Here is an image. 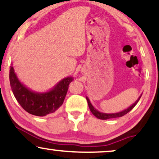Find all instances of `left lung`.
Wrapping results in <instances>:
<instances>
[{
    "label": "left lung",
    "instance_id": "8db88e82",
    "mask_svg": "<svg viewBox=\"0 0 159 159\" xmlns=\"http://www.w3.org/2000/svg\"><path fill=\"white\" fill-rule=\"evenodd\" d=\"M141 97V95H140V96H139V98L137 99L136 101H135L134 104H132L131 106L129 107H128L127 109H126V110L121 111V112H116V113H104V112H99V111H98L96 110V109L94 108V107L92 105L90 101H89V99L88 98V97H86V98H87V103H88V106H89V110H90L92 113L94 115V116L97 118H98V119L107 120V119H109V118H114L121 117V116H124V115L128 113V112H129V111L132 110V109H133V107H134L135 105L137 104V103L139 102V100H140Z\"/></svg>",
    "mask_w": 159,
    "mask_h": 159
}]
</instances>
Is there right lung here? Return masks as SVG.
Segmentation results:
<instances>
[{"label":"right lung","instance_id":"obj_1","mask_svg":"<svg viewBox=\"0 0 159 159\" xmlns=\"http://www.w3.org/2000/svg\"><path fill=\"white\" fill-rule=\"evenodd\" d=\"M72 77H66L58 82L52 89L45 93L32 91L19 81L13 66L9 70V81L13 94L24 110L36 116L53 113L64 103Z\"/></svg>","mask_w":159,"mask_h":159}]
</instances>
